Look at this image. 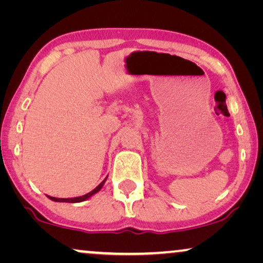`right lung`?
<instances>
[{"instance_id": "1", "label": "right lung", "mask_w": 263, "mask_h": 263, "mask_svg": "<svg viewBox=\"0 0 263 263\" xmlns=\"http://www.w3.org/2000/svg\"><path fill=\"white\" fill-rule=\"evenodd\" d=\"M106 178H107V177H105V179H104V181H103L102 183H100V184H99L98 186H96V188L93 189L92 192H89V193H87V194H85V195H82V196H78V197H68V199H61V197H52V196H49V195H46V196H48L50 200L55 201V202H68V203H77V202H82V201H86V200H88L89 197L93 196V195H95V194L98 193L99 190L103 188L104 183L106 182Z\"/></svg>"}]
</instances>
